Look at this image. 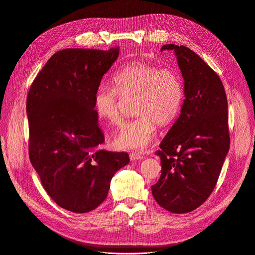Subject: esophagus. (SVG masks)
<instances>
[{
    "label": "esophagus",
    "mask_w": 255,
    "mask_h": 255,
    "mask_svg": "<svg viewBox=\"0 0 255 255\" xmlns=\"http://www.w3.org/2000/svg\"><path fill=\"white\" fill-rule=\"evenodd\" d=\"M143 158H144V156L141 155V154L138 153V152H132V153H130V159H131V160H138V159H143Z\"/></svg>",
    "instance_id": "obj_1"
}]
</instances>
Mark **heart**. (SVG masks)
Returning a JSON list of instances; mask_svg holds the SVG:
<instances>
[{
    "label": "heart",
    "mask_w": 255,
    "mask_h": 255,
    "mask_svg": "<svg viewBox=\"0 0 255 255\" xmlns=\"http://www.w3.org/2000/svg\"><path fill=\"white\" fill-rule=\"evenodd\" d=\"M112 85H101L94 97L97 115L110 125L122 121L120 97L136 96L134 113L138 117L124 123L114 139L120 149L146 148L156 135V125L171 124L183 106V81L170 68L140 61L129 63L113 75Z\"/></svg>",
    "instance_id": "1"
}]
</instances>
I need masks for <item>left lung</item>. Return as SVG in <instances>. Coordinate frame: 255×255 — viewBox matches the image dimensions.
<instances>
[{
  "mask_svg": "<svg viewBox=\"0 0 255 255\" xmlns=\"http://www.w3.org/2000/svg\"><path fill=\"white\" fill-rule=\"evenodd\" d=\"M173 50L185 81L180 115L155 152L161 174L151 187L163 209L189 213L212 194L230 146L228 103L224 86L216 72L184 45L165 44Z\"/></svg>",
  "mask_w": 255,
  "mask_h": 255,
  "instance_id": "obj_1",
  "label": "left lung"
}]
</instances>
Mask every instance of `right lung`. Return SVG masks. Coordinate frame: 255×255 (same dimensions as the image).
Returning <instances> with one entry per match:
<instances>
[{
    "instance_id": "right-lung-1",
    "label": "right lung",
    "mask_w": 255,
    "mask_h": 255,
    "mask_svg": "<svg viewBox=\"0 0 255 255\" xmlns=\"http://www.w3.org/2000/svg\"><path fill=\"white\" fill-rule=\"evenodd\" d=\"M118 55L119 47L59 50L27 96L30 161L50 198L70 212L101 205L115 172L129 162L127 152L98 148L105 137L94 97Z\"/></svg>"
}]
</instances>
